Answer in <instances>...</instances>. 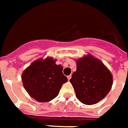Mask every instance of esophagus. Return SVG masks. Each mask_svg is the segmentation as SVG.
I'll return each mask as SVG.
<instances>
[{
  "instance_id": "1",
  "label": "esophagus",
  "mask_w": 128,
  "mask_h": 128,
  "mask_svg": "<svg viewBox=\"0 0 128 128\" xmlns=\"http://www.w3.org/2000/svg\"><path fill=\"white\" fill-rule=\"evenodd\" d=\"M67 78H68V80H70V79L71 78V75L68 76H67Z\"/></svg>"
}]
</instances>
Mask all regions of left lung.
I'll return each mask as SVG.
<instances>
[{
  "label": "left lung",
  "mask_w": 128,
  "mask_h": 128,
  "mask_svg": "<svg viewBox=\"0 0 128 128\" xmlns=\"http://www.w3.org/2000/svg\"><path fill=\"white\" fill-rule=\"evenodd\" d=\"M76 64V71L70 79L76 97L87 105L96 104L106 97L112 88V74L101 61L91 55L80 59Z\"/></svg>",
  "instance_id": "8db88e82"
}]
</instances>
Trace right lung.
Here are the masks:
<instances>
[{"mask_svg": "<svg viewBox=\"0 0 128 128\" xmlns=\"http://www.w3.org/2000/svg\"><path fill=\"white\" fill-rule=\"evenodd\" d=\"M63 67L51 57L34 62L24 70L22 79L28 94L39 102H50L57 97L62 86L68 81Z\"/></svg>", "mask_w": 128, "mask_h": 128, "instance_id": "obj_1", "label": "right lung"}]
</instances>
